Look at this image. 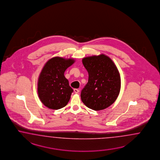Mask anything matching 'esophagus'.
<instances>
[{
    "label": "esophagus",
    "instance_id": "esophagus-1",
    "mask_svg": "<svg viewBox=\"0 0 160 160\" xmlns=\"http://www.w3.org/2000/svg\"><path fill=\"white\" fill-rule=\"evenodd\" d=\"M79 91H80V90H79L78 89H76V88L74 89V93H76V94H78V93L79 92Z\"/></svg>",
    "mask_w": 160,
    "mask_h": 160
}]
</instances>
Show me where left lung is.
<instances>
[{
	"instance_id": "1",
	"label": "left lung",
	"mask_w": 160,
	"mask_h": 160,
	"mask_svg": "<svg viewBox=\"0 0 160 160\" xmlns=\"http://www.w3.org/2000/svg\"><path fill=\"white\" fill-rule=\"evenodd\" d=\"M82 62L88 73V81L81 92L82 102L95 111L108 108L121 90V76L116 65L104 54L84 58Z\"/></svg>"
}]
</instances>
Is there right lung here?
I'll use <instances>...</instances> for the list:
<instances>
[{"label": "right lung", "instance_id": "1", "mask_svg": "<svg viewBox=\"0 0 160 160\" xmlns=\"http://www.w3.org/2000/svg\"><path fill=\"white\" fill-rule=\"evenodd\" d=\"M74 62L72 58L56 56L43 66L38 80L37 91L41 102L47 108L59 109L68 103L73 90L64 73Z\"/></svg>", "mask_w": 160, "mask_h": 160}]
</instances>
